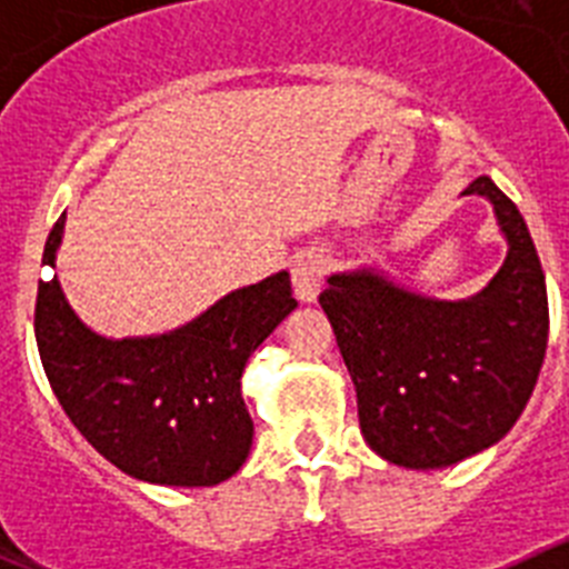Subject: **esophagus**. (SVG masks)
I'll use <instances>...</instances> for the list:
<instances>
[{"label":"esophagus","instance_id":"1","mask_svg":"<svg viewBox=\"0 0 569 569\" xmlns=\"http://www.w3.org/2000/svg\"><path fill=\"white\" fill-rule=\"evenodd\" d=\"M328 273V256L321 253V250H308V253H301L293 264V290L301 301H313L316 293L321 288V279Z\"/></svg>","mask_w":569,"mask_h":569}]
</instances>
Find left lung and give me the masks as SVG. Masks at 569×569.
<instances>
[{
    "label": "left lung",
    "instance_id": "obj_1",
    "mask_svg": "<svg viewBox=\"0 0 569 569\" xmlns=\"http://www.w3.org/2000/svg\"><path fill=\"white\" fill-rule=\"evenodd\" d=\"M461 193L490 199L510 248L481 293L427 299L356 270L330 276L319 296L356 385L365 441L413 470L496 445L525 410L547 350L545 270L519 208L490 176Z\"/></svg>",
    "mask_w": 569,
    "mask_h": 569
}]
</instances>
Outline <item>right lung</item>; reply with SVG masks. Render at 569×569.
I'll use <instances>...</instances> for the list:
<instances>
[{"label": "right lung", "instance_id": "1", "mask_svg": "<svg viewBox=\"0 0 569 569\" xmlns=\"http://www.w3.org/2000/svg\"><path fill=\"white\" fill-rule=\"evenodd\" d=\"M64 213L44 241L53 268ZM296 308L288 270L219 299L184 328L104 339L70 310L57 276L39 281V356L59 405L99 453L133 479L210 487L250 453L253 421L241 399L250 353Z\"/></svg>", "mask_w": 569, "mask_h": 569}]
</instances>
